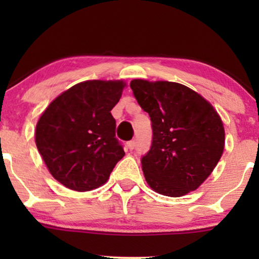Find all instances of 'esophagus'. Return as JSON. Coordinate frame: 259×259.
Returning a JSON list of instances; mask_svg holds the SVG:
<instances>
[{"mask_svg": "<svg viewBox=\"0 0 259 259\" xmlns=\"http://www.w3.org/2000/svg\"><path fill=\"white\" fill-rule=\"evenodd\" d=\"M135 146H136V141H135V140H132V141L127 142V148H129L130 151H133L134 148H135Z\"/></svg>", "mask_w": 259, "mask_h": 259, "instance_id": "obj_1", "label": "esophagus"}]
</instances>
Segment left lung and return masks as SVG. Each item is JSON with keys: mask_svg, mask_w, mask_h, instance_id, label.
I'll list each match as a JSON object with an SVG mask.
<instances>
[{"mask_svg": "<svg viewBox=\"0 0 259 259\" xmlns=\"http://www.w3.org/2000/svg\"><path fill=\"white\" fill-rule=\"evenodd\" d=\"M130 88L151 118L152 144L141 158L147 184L170 197L194 191L223 154L221 117L201 95L178 82L135 79Z\"/></svg>", "mask_w": 259, "mask_h": 259, "instance_id": "left-lung-1", "label": "left lung"}]
</instances>
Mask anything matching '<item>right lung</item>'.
I'll return each instance as SVG.
<instances>
[{
  "label": "right lung",
  "mask_w": 259,
  "mask_h": 259,
  "mask_svg": "<svg viewBox=\"0 0 259 259\" xmlns=\"http://www.w3.org/2000/svg\"><path fill=\"white\" fill-rule=\"evenodd\" d=\"M124 86L123 81L79 82L42 113L35 141L50 173L62 185L75 191L100 187L124 157L111 113Z\"/></svg>",
  "instance_id": "right-lung-1"
}]
</instances>
